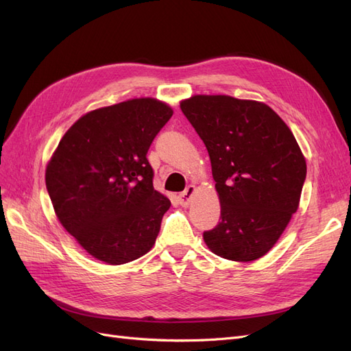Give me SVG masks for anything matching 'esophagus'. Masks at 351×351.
<instances>
[{"instance_id": "34e87169", "label": "esophagus", "mask_w": 351, "mask_h": 351, "mask_svg": "<svg viewBox=\"0 0 351 351\" xmlns=\"http://www.w3.org/2000/svg\"><path fill=\"white\" fill-rule=\"evenodd\" d=\"M196 193V187L195 186H189L183 193H180L178 195V204L182 205V206H189V204H190V200H192V197H193V195Z\"/></svg>"}]
</instances>
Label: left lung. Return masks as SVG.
Instances as JSON below:
<instances>
[{"label": "left lung", "mask_w": 351, "mask_h": 351, "mask_svg": "<svg viewBox=\"0 0 351 351\" xmlns=\"http://www.w3.org/2000/svg\"><path fill=\"white\" fill-rule=\"evenodd\" d=\"M204 141L221 204V221L204 232L212 253L252 262L278 241L299 208L306 159L281 117L267 104L228 95L180 102Z\"/></svg>", "instance_id": "8db88e82"}]
</instances>
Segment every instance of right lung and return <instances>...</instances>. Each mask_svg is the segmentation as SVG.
Listing matches in <instances>:
<instances>
[{
	"label": "right lung",
	"mask_w": 351,
	"mask_h": 351,
	"mask_svg": "<svg viewBox=\"0 0 351 351\" xmlns=\"http://www.w3.org/2000/svg\"><path fill=\"white\" fill-rule=\"evenodd\" d=\"M173 110L136 98L93 110L62 136L45 171L61 226L95 259L123 265L152 249L171 206L146 154Z\"/></svg>",
	"instance_id": "right-lung-1"
}]
</instances>
